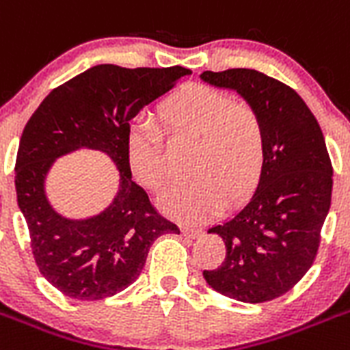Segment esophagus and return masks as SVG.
Masks as SVG:
<instances>
[{
	"label": "esophagus",
	"instance_id": "esophagus-1",
	"mask_svg": "<svg viewBox=\"0 0 350 350\" xmlns=\"http://www.w3.org/2000/svg\"><path fill=\"white\" fill-rule=\"evenodd\" d=\"M181 233L185 234L186 238H198L202 234L200 228H191V226H183Z\"/></svg>",
	"mask_w": 350,
	"mask_h": 350
}]
</instances>
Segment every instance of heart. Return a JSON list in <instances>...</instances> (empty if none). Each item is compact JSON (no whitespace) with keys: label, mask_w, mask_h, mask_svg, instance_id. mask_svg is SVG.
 Listing matches in <instances>:
<instances>
[{"label":"heart","mask_w":350,"mask_h":350,"mask_svg":"<svg viewBox=\"0 0 350 350\" xmlns=\"http://www.w3.org/2000/svg\"><path fill=\"white\" fill-rule=\"evenodd\" d=\"M162 131L171 139H195L190 157L193 179L160 195V208L185 223H200L226 205L247 200L260 185L267 160L262 117L247 103L207 84L190 83L157 107ZM162 131L152 122L133 124L126 153L133 176L146 190L167 183Z\"/></svg>","instance_id":"1"}]
</instances>
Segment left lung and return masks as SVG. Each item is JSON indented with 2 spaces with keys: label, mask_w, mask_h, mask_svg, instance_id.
<instances>
[{
  "label": "left lung",
  "mask_w": 350,
  "mask_h": 350,
  "mask_svg": "<svg viewBox=\"0 0 350 350\" xmlns=\"http://www.w3.org/2000/svg\"><path fill=\"white\" fill-rule=\"evenodd\" d=\"M202 81L233 90L262 117L267 160L260 185L240 212L211 228L226 245L215 292L260 304L292 290L312 266L332 204L333 167L321 127L286 84L252 68L205 70Z\"/></svg>",
  "instance_id": "left-lung-1"
}]
</instances>
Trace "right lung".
<instances>
[{
  "label": "right lung",
  "mask_w": 350,
  "mask_h": 350,
  "mask_svg": "<svg viewBox=\"0 0 350 350\" xmlns=\"http://www.w3.org/2000/svg\"><path fill=\"white\" fill-rule=\"evenodd\" d=\"M190 74L179 65H96L55 88L25 124L15 162L18 208L39 271L64 295L76 300L116 295L138 278L157 238L179 234L133 181L126 138L129 120ZM79 148L111 157L120 169V191L100 215L68 220L47 202L44 179L58 156Z\"/></svg>",
  "instance_id": "add662e5"
}]
</instances>
